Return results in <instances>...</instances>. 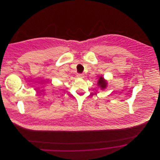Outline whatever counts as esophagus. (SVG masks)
Masks as SVG:
<instances>
[{
	"label": "esophagus",
	"instance_id": "1",
	"mask_svg": "<svg viewBox=\"0 0 160 160\" xmlns=\"http://www.w3.org/2000/svg\"><path fill=\"white\" fill-rule=\"evenodd\" d=\"M77 77L78 78H84V75L83 74H77Z\"/></svg>",
	"mask_w": 160,
	"mask_h": 160
}]
</instances>
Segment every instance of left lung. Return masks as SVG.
<instances>
[{"label":"left lung","mask_w":160,"mask_h":160,"mask_svg":"<svg viewBox=\"0 0 160 160\" xmlns=\"http://www.w3.org/2000/svg\"><path fill=\"white\" fill-rule=\"evenodd\" d=\"M97 85L100 88L101 90H104L107 88L108 85V81L107 80L105 79V78L103 76H100L99 79L97 82Z\"/></svg>","instance_id":"1"}]
</instances>
